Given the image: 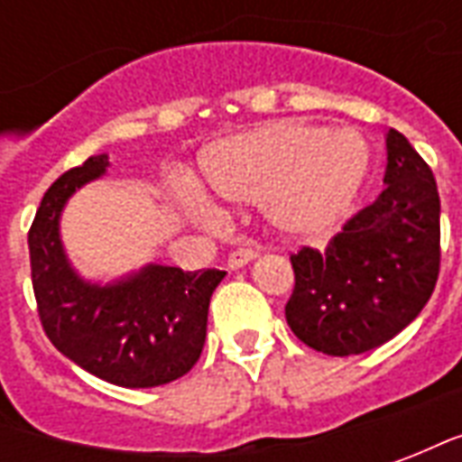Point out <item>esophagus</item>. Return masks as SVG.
Instances as JSON below:
<instances>
[{
  "instance_id": "34e87169",
  "label": "esophagus",
  "mask_w": 462,
  "mask_h": 462,
  "mask_svg": "<svg viewBox=\"0 0 462 462\" xmlns=\"http://www.w3.org/2000/svg\"><path fill=\"white\" fill-rule=\"evenodd\" d=\"M254 257H257V250H254V247H237V250L227 257V264H230V270H240V267H245V264L254 260Z\"/></svg>"
}]
</instances>
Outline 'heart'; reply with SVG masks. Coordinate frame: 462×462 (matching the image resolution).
<instances>
[{
  "label": "heart",
  "instance_id": "obj_1",
  "mask_svg": "<svg viewBox=\"0 0 462 462\" xmlns=\"http://www.w3.org/2000/svg\"><path fill=\"white\" fill-rule=\"evenodd\" d=\"M368 171L366 141L351 128L319 131L304 123H272L212 145L202 178L230 202H260L264 217L284 235L319 240L346 217ZM192 208L212 215L205 195Z\"/></svg>",
  "mask_w": 462,
  "mask_h": 462
}]
</instances>
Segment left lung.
Wrapping results in <instances>:
<instances>
[{
    "mask_svg": "<svg viewBox=\"0 0 462 462\" xmlns=\"http://www.w3.org/2000/svg\"><path fill=\"white\" fill-rule=\"evenodd\" d=\"M386 190L344 222L324 250L301 247L290 257L287 324L297 339L329 356H354L393 339L436 290V178L403 133H386Z\"/></svg>",
    "mask_w": 462,
    "mask_h": 462,
    "instance_id": "obj_1",
    "label": "left lung"
}]
</instances>
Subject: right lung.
<instances>
[{"label":"right lung","mask_w":462,"mask_h":462,"mask_svg":"<svg viewBox=\"0 0 462 462\" xmlns=\"http://www.w3.org/2000/svg\"><path fill=\"white\" fill-rule=\"evenodd\" d=\"M106 168L108 155H91L44 192L29 227L36 311L49 341L88 374L125 388L162 386L198 364L225 272L151 264L106 287L81 280L59 240V215L69 195Z\"/></svg>","instance_id":"1"}]
</instances>
